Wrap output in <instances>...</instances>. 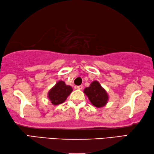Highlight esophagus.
<instances>
[{"label":"esophagus","mask_w":154,"mask_h":154,"mask_svg":"<svg viewBox=\"0 0 154 154\" xmlns=\"http://www.w3.org/2000/svg\"><path fill=\"white\" fill-rule=\"evenodd\" d=\"M77 88L78 89H83V85H79V86H77Z\"/></svg>","instance_id":"esophagus-1"}]
</instances>
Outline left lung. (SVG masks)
<instances>
[{
	"label": "left lung",
	"mask_w": 154,
	"mask_h": 154,
	"mask_svg": "<svg viewBox=\"0 0 154 154\" xmlns=\"http://www.w3.org/2000/svg\"><path fill=\"white\" fill-rule=\"evenodd\" d=\"M84 93L88 97L91 103L96 107H102L107 104L109 96L106 91L97 81L90 84L84 89Z\"/></svg>",
	"instance_id": "8db88e82"
}]
</instances>
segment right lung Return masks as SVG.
Listing matches in <instances>:
<instances>
[{
    "instance_id": "right-lung-1",
    "label": "right lung",
    "mask_w": 154,
    "mask_h": 154,
    "mask_svg": "<svg viewBox=\"0 0 154 154\" xmlns=\"http://www.w3.org/2000/svg\"><path fill=\"white\" fill-rule=\"evenodd\" d=\"M72 91L73 89L70 85H66L64 81H59L49 90L48 98L53 105H57L63 103Z\"/></svg>"
}]
</instances>
